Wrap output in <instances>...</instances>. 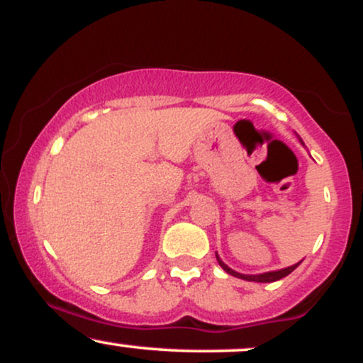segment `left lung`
<instances>
[{
  "label": "left lung",
  "instance_id": "obj_1",
  "mask_svg": "<svg viewBox=\"0 0 363 363\" xmlns=\"http://www.w3.org/2000/svg\"><path fill=\"white\" fill-rule=\"evenodd\" d=\"M298 138H299V142L303 143V140H301L299 135H298ZM303 145H304V143H303ZM216 260H218V264L221 265V269H223L226 274H230V276H233V277L243 279V281H250V282H274V281H279V279L289 276L292 270H294V269L298 267V265L301 264V262H303V260H301V262H298V264L289 265V267H286V269L270 270V272H264V274H240V272H237V270L230 269L228 265H226L225 262L220 259V255H218V252H216Z\"/></svg>",
  "mask_w": 363,
  "mask_h": 363
}]
</instances>
